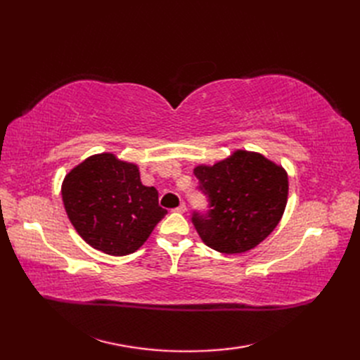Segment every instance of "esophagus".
<instances>
[{"label": "esophagus", "instance_id": "34e87169", "mask_svg": "<svg viewBox=\"0 0 360 360\" xmlns=\"http://www.w3.org/2000/svg\"><path fill=\"white\" fill-rule=\"evenodd\" d=\"M174 212H177V213H184V212H186V204H184V202H180V205H179V207H176V209H174Z\"/></svg>", "mask_w": 360, "mask_h": 360}]
</instances>
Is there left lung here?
<instances>
[{
  "label": "left lung",
  "mask_w": 360,
  "mask_h": 360,
  "mask_svg": "<svg viewBox=\"0 0 360 360\" xmlns=\"http://www.w3.org/2000/svg\"><path fill=\"white\" fill-rule=\"evenodd\" d=\"M207 210H193L202 242L222 254L255 248L275 230L287 205L288 177L264 156L237 150L213 167L193 169Z\"/></svg>",
  "instance_id": "8db88e82"
}]
</instances>
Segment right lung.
I'll list each match as a JSON object with an SVG mask.
<instances>
[{
  "label": "right lung",
  "instance_id": "right-lung-1",
  "mask_svg": "<svg viewBox=\"0 0 360 360\" xmlns=\"http://www.w3.org/2000/svg\"><path fill=\"white\" fill-rule=\"evenodd\" d=\"M64 209L84 240L108 255L123 257L144 245L168 212L159 193L144 186L138 167L111 153L96 155L63 181Z\"/></svg>",
  "mask_w": 360,
  "mask_h": 360
}]
</instances>
